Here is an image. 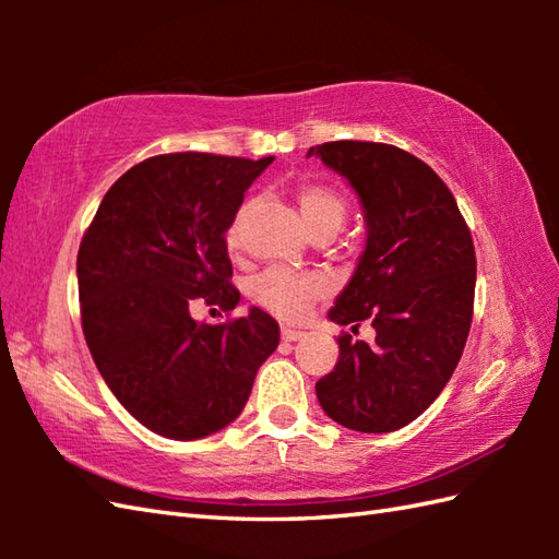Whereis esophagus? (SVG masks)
Returning a JSON list of instances; mask_svg holds the SVG:
<instances>
[{
	"mask_svg": "<svg viewBox=\"0 0 559 559\" xmlns=\"http://www.w3.org/2000/svg\"><path fill=\"white\" fill-rule=\"evenodd\" d=\"M305 334L302 331H298V329H290V326H283L281 329V338L286 341V343H293V341H300Z\"/></svg>",
	"mask_w": 559,
	"mask_h": 559,
	"instance_id": "34e87169",
	"label": "esophagus"
}]
</instances>
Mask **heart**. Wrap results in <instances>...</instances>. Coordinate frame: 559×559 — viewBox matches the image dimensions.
I'll list each match as a JSON object with an SVG mask.
<instances>
[{"mask_svg": "<svg viewBox=\"0 0 559 559\" xmlns=\"http://www.w3.org/2000/svg\"><path fill=\"white\" fill-rule=\"evenodd\" d=\"M298 204L302 221L314 237L336 235L348 218V201L329 185H302L298 189ZM254 209V201L247 199L237 206L233 221L225 230V242L237 247L242 225ZM326 293V281L319 273H298L288 269H264L247 281L249 300L261 310L271 312L283 322H298L310 310L314 300Z\"/></svg>", "mask_w": 559, "mask_h": 559, "instance_id": "1", "label": "heart"}]
</instances>
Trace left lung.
I'll return each mask as SVG.
<instances>
[{
  "label": "left lung",
  "mask_w": 559,
  "mask_h": 559,
  "mask_svg": "<svg viewBox=\"0 0 559 559\" xmlns=\"http://www.w3.org/2000/svg\"><path fill=\"white\" fill-rule=\"evenodd\" d=\"M319 156L358 192L367 247L329 319L372 344L338 336V362L317 382L331 420L358 432L413 423L454 374L476 295V249L454 194L430 165L374 141H326Z\"/></svg>",
  "instance_id": "obj_1"
}]
</instances>
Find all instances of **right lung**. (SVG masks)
Listing matches in <instances>:
<instances>
[{
  "instance_id": "add662e5",
  "label": "right lung",
  "mask_w": 559,
  "mask_h": 559,
  "mask_svg": "<svg viewBox=\"0 0 559 559\" xmlns=\"http://www.w3.org/2000/svg\"><path fill=\"white\" fill-rule=\"evenodd\" d=\"M273 158L163 153L129 168L93 216L76 257L81 326L117 401L168 439L223 430L252 391L281 331L252 307L199 324L194 302H240L225 230Z\"/></svg>"
}]
</instances>
